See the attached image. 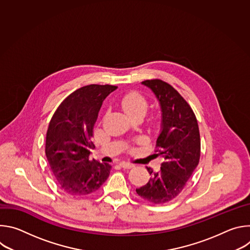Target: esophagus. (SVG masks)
<instances>
[{"label": "esophagus", "instance_id": "obj_1", "mask_svg": "<svg viewBox=\"0 0 250 250\" xmlns=\"http://www.w3.org/2000/svg\"><path fill=\"white\" fill-rule=\"evenodd\" d=\"M120 165H121L123 168H126V169H130V168L134 167V164H132V163H128V162H125V161L121 162V163H120Z\"/></svg>", "mask_w": 250, "mask_h": 250}]
</instances>
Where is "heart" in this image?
<instances>
[{"label":"heart","mask_w":250,"mask_h":250,"mask_svg":"<svg viewBox=\"0 0 250 250\" xmlns=\"http://www.w3.org/2000/svg\"><path fill=\"white\" fill-rule=\"evenodd\" d=\"M120 103L124 111L133 119L144 117L147 109L146 97L137 91H131L125 94ZM153 122H157V117L153 118Z\"/></svg>","instance_id":"heart-1"}]
</instances>
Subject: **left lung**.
I'll use <instances>...</instances> for the list:
<instances>
[{"label":"left lung","instance_id":"8db88e82","mask_svg":"<svg viewBox=\"0 0 250 250\" xmlns=\"http://www.w3.org/2000/svg\"><path fill=\"white\" fill-rule=\"evenodd\" d=\"M157 98L161 109V130L156 154L164 162L160 171L147 168L149 181L136 193L153 204H164L179 195L199 164L201 139L196 116L185 99L171 85L159 80L142 82Z\"/></svg>","mask_w":250,"mask_h":250}]
</instances>
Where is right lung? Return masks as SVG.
Segmentation results:
<instances>
[{
  "label": "right lung",
  "instance_id": "right-lung-1",
  "mask_svg": "<svg viewBox=\"0 0 250 250\" xmlns=\"http://www.w3.org/2000/svg\"><path fill=\"white\" fill-rule=\"evenodd\" d=\"M118 87L88 85L70 94L52 116L45 154L59 187L71 196L95 193L108 179L112 166L90 159L93 129L104 100Z\"/></svg>",
  "mask_w": 250,
  "mask_h": 250
}]
</instances>
